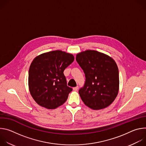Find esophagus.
Instances as JSON below:
<instances>
[{
  "mask_svg": "<svg viewBox=\"0 0 146 146\" xmlns=\"http://www.w3.org/2000/svg\"><path fill=\"white\" fill-rule=\"evenodd\" d=\"M73 89V90H74V91H77L78 90V87L77 86V87H74Z\"/></svg>",
  "mask_w": 146,
  "mask_h": 146,
  "instance_id": "34e87169",
  "label": "esophagus"
}]
</instances>
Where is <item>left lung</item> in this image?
Listing matches in <instances>:
<instances>
[{
	"instance_id": "1",
	"label": "left lung",
	"mask_w": 146,
	"mask_h": 146,
	"mask_svg": "<svg viewBox=\"0 0 146 146\" xmlns=\"http://www.w3.org/2000/svg\"><path fill=\"white\" fill-rule=\"evenodd\" d=\"M76 59L86 76L84 86L78 91L83 102L96 110L108 107L119 91V72L115 60L95 50L78 53Z\"/></svg>"
}]
</instances>
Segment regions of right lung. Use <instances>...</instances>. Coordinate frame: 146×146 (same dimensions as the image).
Listing matches in <instances>:
<instances>
[{
  "label": "right lung",
  "mask_w": 146,
  "mask_h": 146,
  "mask_svg": "<svg viewBox=\"0 0 146 146\" xmlns=\"http://www.w3.org/2000/svg\"><path fill=\"white\" fill-rule=\"evenodd\" d=\"M74 59L70 53L56 50L41 54L32 62L28 86L38 105L55 109L66 101L72 88L67 86L64 70Z\"/></svg>",
  "instance_id": "obj_1"
}]
</instances>
